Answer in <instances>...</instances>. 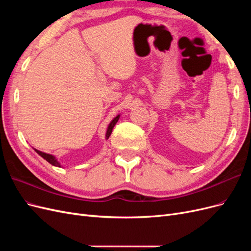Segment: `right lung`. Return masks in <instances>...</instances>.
<instances>
[{"mask_svg":"<svg viewBox=\"0 0 251 251\" xmlns=\"http://www.w3.org/2000/svg\"><path fill=\"white\" fill-rule=\"evenodd\" d=\"M119 116L120 115H117L115 118H114L112 121H111V124L109 125V126H108V130H107V134H105V139H109V137H110V135H111V133H112V130H113V127H114V126L116 125V123L118 121V119H119ZM35 151L37 154H39L41 157H43L45 160H47L50 164H52V165H54V166H60V164H59V162L56 160L55 159V157L54 156H52V155H49V154H46V153H43V151H39V150H35Z\"/></svg>","mask_w":251,"mask_h":251,"instance_id":"add662e5","label":"right lung"}]
</instances>
